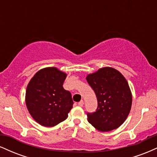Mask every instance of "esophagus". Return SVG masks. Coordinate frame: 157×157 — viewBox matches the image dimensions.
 <instances>
[{"instance_id": "34e87169", "label": "esophagus", "mask_w": 157, "mask_h": 157, "mask_svg": "<svg viewBox=\"0 0 157 157\" xmlns=\"http://www.w3.org/2000/svg\"><path fill=\"white\" fill-rule=\"evenodd\" d=\"M83 104H84L83 100H81V101H80V102H78V105L80 106V107H82V106H83Z\"/></svg>"}]
</instances>
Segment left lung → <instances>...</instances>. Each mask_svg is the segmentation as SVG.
<instances>
[{
	"mask_svg": "<svg viewBox=\"0 0 157 157\" xmlns=\"http://www.w3.org/2000/svg\"><path fill=\"white\" fill-rule=\"evenodd\" d=\"M97 99V109L87 113L88 121L100 131L117 128L125 122L132 103L128 83L117 70L105 67L86 77Z\"/></svg>",
	"mask_w": 157,
	"mask_h": 157,
	"instance_id": "obj_1",
	"label": "left lung"
}]
</instances>
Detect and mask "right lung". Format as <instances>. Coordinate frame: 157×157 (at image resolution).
I'll use <instances>...</instances> for the list:
<instances>
[{"mask_svg":"<svg viewBox=\"0 0 157 157\" xmlns=\"http://www.w3.org/2000/svg\"><path fill=\"white\" fill-rule=\"evenodd\" d=\"M66 75L55 67L37 71L29 82L26 104L40 125L52 127L64 121L72 109L71 93L63 87Z\"/></svg>","mask_w":157,"mask_h":157,"instance_id":"obj_1","label":"right lung"}]
</instances>
